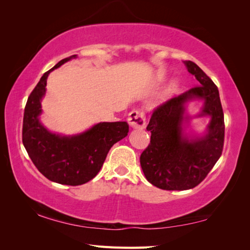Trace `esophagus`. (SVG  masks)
<instances>
[{
    "instance_id": "obj_1",
    "label": "esophagus",
    "mask_w": 250,
    "mask_h": 250,
    "mask_svg": "<svg viewBox=\"0 0 250 250\" xmlns=\"http://www.w3.org/2000/svg\"><path fill=\"white\" fill-rule=\"evenodd\" d=\"M128 122L133 129H144L146 126L145 115L141 110H132L128 116Z\"/></svg>"
}]
</instances>
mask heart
<instances>
[{"mask_svg":"<svg viewBox=\"0 0 250 250\" xmlns=\"http://www.w3.org/2000/svg\"><path fill=\"white\" fill-rule=\"evenodd\" d=\"M178 87H179L178 82L176 81V79H173V81L169 82L167 84V87L163 89V91L161 93V97L160 98L162 100H166V99L171 98L172 95H174L175 93H176V91L178 90Z\"/></svg>","mask_w":250,"mask_h":250,"instance_id":"heart-1","label":"heart"}]
</instances>
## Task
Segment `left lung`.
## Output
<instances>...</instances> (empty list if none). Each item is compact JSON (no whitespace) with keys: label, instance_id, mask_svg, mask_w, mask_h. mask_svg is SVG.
<instances>
[{"label":"left lung","instance_id":"obj_1","mask_svg":"<svg viewBox=\"0 0 250 250\" xmlns=\"http://www.w3.org/2000/svg\"><path fill=\"white\" fill-rule=\"evenodd\" d=\"M200 86L188 90L153 110L147 131L150 144L141 155L146 179L163 190H188L198 186L221 156L225 141V118L219 91L213 81L192 61H184ZM203 100L195 116L187 114V104ZM210 117L203 136L185 133L190 120Z\"/></svg>","mask_w":250,"mask_h":250}]
</instances>
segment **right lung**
I'll return each mask as SVG.
<instances>
[{
    "label": "right lung",
    "mask_w": 250,
    "mask_h": 250,
    "mask_svg": "<svg viewBox=\"0 0 250 250\" xmlns=\"http://www.w3.org/2000/svg\"><path fill=\"white\" fill-rule=\"evenodd\" d=\"M75 58H65L42 76L26 102L22 125L23 146L37 169L51 182L68 186L86 184L97 176L111 146L129 132L125 121L99 122L74 135L54 133L42 124V100L48 75Z\"/></svg>",
    "instance_id": "1"
}]
</instances>
